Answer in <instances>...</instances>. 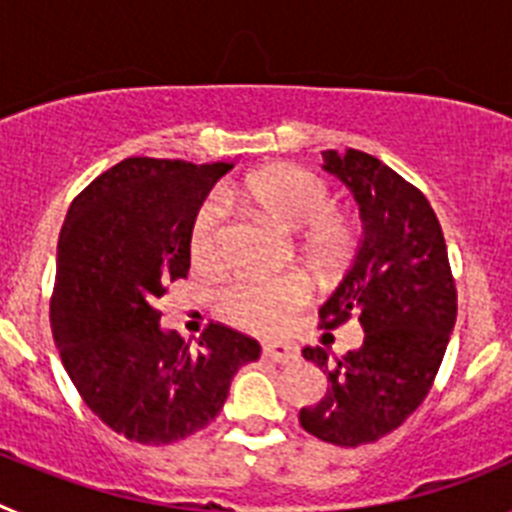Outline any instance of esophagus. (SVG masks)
<instances>
[{"instance_id":"1","label":"esophagus","mask_w":512,"mask_h":512,"mask_svg":"<svg viewBox=\"0 0 512 512\" xmlns=\"http://www.w3.org/2000/svg\"><path fill=\"white\" fill-rule=\"evenodd\" d=\"M264 356L277 364H292V361L300 359V348L295 343H284V341H271L264 343Z\"/></svg>"}]
</instances>
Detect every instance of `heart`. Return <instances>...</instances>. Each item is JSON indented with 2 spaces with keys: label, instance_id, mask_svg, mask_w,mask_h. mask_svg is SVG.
Wrapping results in <instances>:
<instances>
[{
  "label": "heart",
  "instance_id": "b5f03b06",
  "mask_svg": "<svg viewBox=\"0 0 512 512\" xmlns=\"http://www.w3.org/2000/svg\"><path fill=\"white\" fill-rule=\"evenodd\" d=\"M230 197L246 200L269 212L289 230H302V248L315 259H338L351 241L346 217L333 212L328 184L300 166H269L253 171L241 182L230 184ZM225 202L220 194H210L194 212L189 246L194 261L215 264L223 251ZM307 300V287L297 277H241L220 292V310L243 328L274 333L284 328L292 312Z\"/></svg>",
  "mask_w": 512,
  "mask_h": 512
}]
</instances>
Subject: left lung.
Wrapping results in <instances>:
<instances>
[{
  "mask_svg": "<svg viewBox=\"0 0 512 512\" xmlns=\"http://www.w3.org/2000/svg\"><path fill=\"white\" fill-rule=\"evenodd\" d=\"M323 171L354 194L364 233L354 264L318 310L320 328L354 315L364 343L333 361L328 348H302L328 372V392L300 410V425L320 441L361 446L395 431L431 390L456 323V287L423 192L354 148L323 151Z\"/></svg>",
  "mask_w": 512,
  "mask_h": 512,
  "instance_id": "obj_1",
  "label": "left lung"
}]
</instances>
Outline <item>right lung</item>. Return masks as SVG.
I'll return each mask as SVG.
<instances>
[{"label":"right lung","mask_w":512,"mask_h":512,"mask_svg":"<svg viewBox=\"0 0 512 512\" xmlns=\"http://www.w3.org/2000/svg\"><path fill=\"white\" fill-rule=\"evenodd\" d=\"M233 164L125 158L69 207L58 235L51 325L89 410L128 441H182L223 408L230 379L261 346L212 323L187 343L156 302L189 271L197 207Z\"/></svg>","instance_id":"add662e5"}]
</instances>
